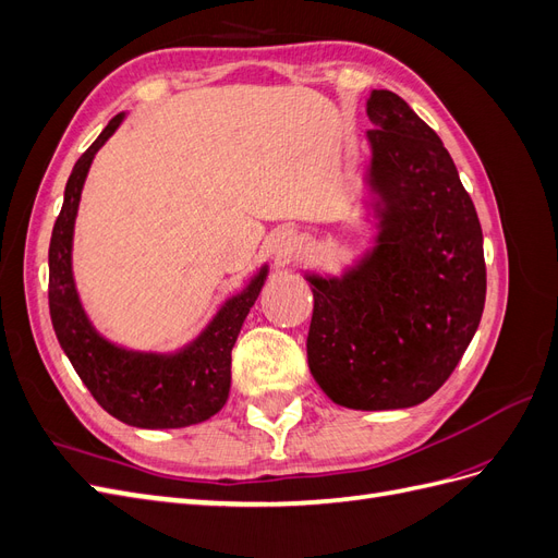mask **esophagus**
I'll return each instance as SVG.
<instances>
[{
	"label": "esophagus",
	"mask_w": 558,
	"mask_h": 558,
	"mask_svg": "<svg viewBox=\"0 0 558 558\" xmlns=\"http://www.w3.org/2000/svg\"><path fill=\"white\" fill-rule=\"evenodd\" d=\"M295 244H298L295 234L281 232V234H277V238L272 240V244H269V251H272L277 258H286V256H289V253H293Z\"/></svg>",
	"instance_id": "obj_1"
}]
</instances>
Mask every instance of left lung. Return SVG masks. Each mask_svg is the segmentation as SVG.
Instances as JSON below:
<instances>
[{
    "instance_id": "1",
    "label": "left lung",
    "mask_w": 558,
    "mask_h": 558,
    "mask_svg": "<svg viewBox=\"0 0 558 558\" xmlns=\"http://www.w3.org/2000/svg\"><path fill=\"white\" fill-rule=\"evenodd\" d=\"M365 209L373 238L340 275L312 286V377L349 410L428 400L477 332L486 298L480 218L440 137L402 97L367 99Z\"/></svg>"
}]
</instances>
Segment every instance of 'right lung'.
<instances>
[{
  "label": "right lung",
  "mask_w": 558,
  "mask_h": 558,
  "mask_svg": "<svg viewBox=\"0 0 558 558\" xmlns=\"http://www.w3.org/2000/svg\"><path fill=\"white\" fill-rule=\"evenodd\" d=\"M123 121L125 113L111 118L66 179L64 202L48 248L50 320L76 375L111 416L134 428H185L211 418L226 404L232 347L263 291L269 267L265 263L240 293L230 295L216 310L191 342L174 351H140L107 340L83 310L74 281L72 248L83 183L97 150Z\"/></svg>",
  "instance_id": "1"
}]
</instances>
